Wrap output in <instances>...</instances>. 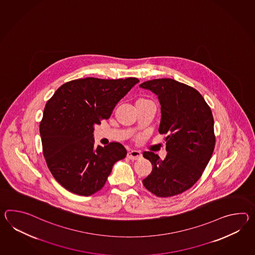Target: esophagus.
I'll list each match as a JSON object with an SVG mask.
<instances>
[{
	"mask_svg": "<svg viewBox=\"0 0 255 255\" xmlns=\"http://www.w3.org/2000/svg\"><path fill=\"white\" fill-rule=\"evenodd\" d=\"M127 157L130 159V160H137V159L141 158V153L139 151H136V150H130L127 153Z\"/></svg>",
	"mask_w": 255,
	"mask_h": 255,
	"instance_id": "esophagus-1",
	"label": "esophagus"
}]
</instances>
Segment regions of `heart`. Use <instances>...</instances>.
I'll list each match as a JSON object with an SVG mask.
<instances>
[{
    "mask_svg": "<svg viewBox=\"0 0 255 255\" xmlns=\"http://www.w3.org/2000/svg\"><path fill=\"white\" fill-rule=\"evenodd\" d=\"M151 101L146 98H140L136 101V104H141V103H146V102H150Z\"/></svg>",
    "mask_w": 255,
    "mask_h": 255,
    "instance_id": "1",
    "label": "heart"
}]
</instances>
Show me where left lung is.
<instances>
[{
  "label": "left lung",
  "mask_w": 255,
  "mask_h": 255,
  "mask_svg": "<svg viewBox=\"0 0 255 255\" xmlns=\"http://www.w3.org/2000/svg\"><path fill=\"white\" fill-rule=\"evenodd\" d=\"M140 87L158 96L159 133L167 134L164 160L153 152L142 153L153 165L142 184L156 197H173L192 187L210 160L216 142L213 115L196 89L175 79H152Z\"/></svg>",
  "instance_id": "obj_1"
}]
</instances>
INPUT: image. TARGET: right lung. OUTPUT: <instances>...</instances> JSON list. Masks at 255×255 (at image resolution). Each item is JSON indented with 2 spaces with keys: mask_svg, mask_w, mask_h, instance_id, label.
Returning <instances> with one entry per match:
<instances>
[{
  "mask_svg": "<svg viewBox=\"0 0 255 255\" xmlns=\"http://www.w3.org/2000/svg\"><path fill=\"white\" fill-rule=\"evenodd\" d=\"M137 82L136 78L74 79L46 102L39 126L43 154L52 176L68 191L85 197L98 192L114 164L126 156L117 141L96 147L93 130Z\"/></svg>",
  "mask_w": 255,
  "mask_h": 255,
  "instance_id": "obj_1",
  "label": "right lung"
}]
</instances>
